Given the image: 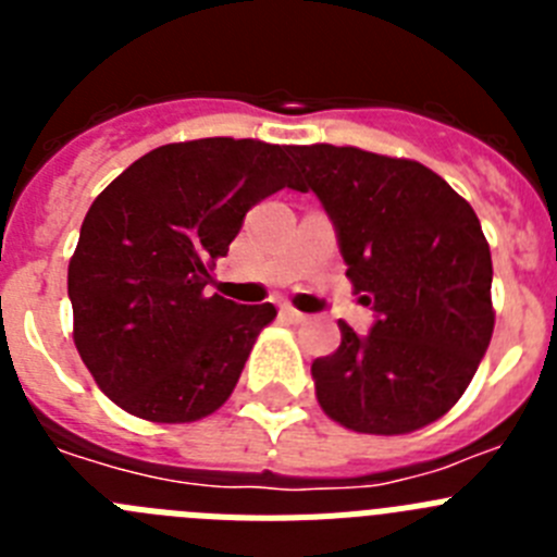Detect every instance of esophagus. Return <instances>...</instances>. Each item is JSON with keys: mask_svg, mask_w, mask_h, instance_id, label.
<instances>
[{"mask_svg": "<svg viewBox=\"0 0 557 557\" xmlns=\"http://www.w3.org/2000/svg\"><path fill=\"white\" fill-rule=\"evenodd\" d=\"M282 314H284V318H287L289 323H304V321H307V314L298 312V309H293V307H282Z\"/></svg>", "mask_w": 557, "mask_h": 557, "instance_id": "34e87169", "label": "esophagus"}]
</instances>
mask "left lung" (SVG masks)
<instances>
[{"instance_id":"left-lung-1","label":"left lung","mask_w":557,"mask_h":557,"mask_svg":"<svg viewBox=\"0 0 557 557\" xmlns=\"http://www.w3.org/2000/svg\"><path fill=\"white\" fill-rule=\"evenodd\" d=\"M298 191L337 231L346 275L376 312L314 359V393L337 424L405 435L455 407L494 334L491 248L474 209L430 166L359 147H289Z\"/></svg>"}]
</instances>
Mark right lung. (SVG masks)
<instances>
[{
	"mask_svg": "<svg viewBox=\"0 0 557 557\" xmlns=\"http://www.w3.org/2000/svg\"><path fill=\"white\" fill-rule=\"evenodd\" d=\"M284 186L289 147L218 136L156 147L97 195L69 301L81 359L113 405L159 424L225 405L275 307L206 284L250 206Z\"/></svg>",
	"mask_w": 557,
	"mask_h": 557,
	"instance_id": "obj_1",
	"label": "right lung"
}]
</instances>
